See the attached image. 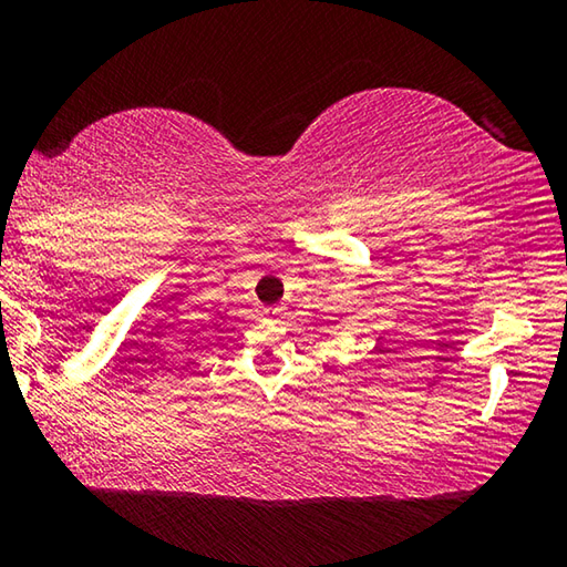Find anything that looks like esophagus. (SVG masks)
I'll return each mask as SVG.
<instances>
[{
	"instance_id": "obj_1",
	"label": "esophagus",
	"mask_w": 567,
	"mask_h": 567,
	"mask_svg": "<svg viewBox=\"0 0 567 567\" xmlns=\"http://www.w3.org/2000/svg\"><path fill=\"white\" fill-rule=\"evenodd\" d=\"M262 315L277 320V318H282V307L280 305H267V307H262Z\"/></svg>"
}]
</instances>
